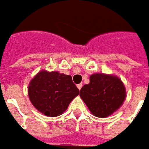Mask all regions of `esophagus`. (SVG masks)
I'll return each mask as SVG.
<instances>
[{
  "mask_svg": "<svg viewBox=\"0 0 149 149\" xmlns=\"http://www.w3.org/2000/svg\"><path fill=\"white\" fill-rule=\"evenodd\" d=\"M77 88L79 90H81V89L82 88V84H79V85H77Z\"/></svg>",
  "mask_w": 149,
  "mask_h": 149,
  "instance_id": "obj_1",
  "label": "esophagus"
}]
</instances>
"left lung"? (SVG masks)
<instances>
[{
    "label": "left lung",
    "instance_id": "obj_1",
    "mask_svg": "<svg viewBox=\"0 0 149 149\" xmlns=\"http://www.w3.org/2000/svg\"><path fill=\"white\" fill-rule=\"evenodd\" d=\"M80 96L93 115L105 118L121 107L126 97L125 87L117 77L95 73L80 90Z\"/></svg>",
    "mask_w": 149,
    "mask_h": 149
}]
</instances>
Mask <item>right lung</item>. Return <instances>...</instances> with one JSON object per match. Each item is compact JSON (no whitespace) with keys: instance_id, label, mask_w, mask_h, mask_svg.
Masks as SVG:
<instances>
[{"instance_id":"add662e5","label":"right lung","mask_w":149,"mask_h":149,"mask_svg":"<svg viewBox=\"0 0 149 149\" xmlns=\"http://www.w3.org/2000/svg\"><path fill=\"white\" fill-rule=\"evenodd\" d=\"M79 92L71 76L45 70L31 80L28 88L31 103L38 111L50 117L64 113Z\"/></svg>"}]
</instances>
